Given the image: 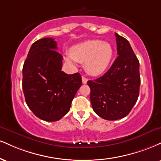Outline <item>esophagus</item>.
<instances>
[{"label": "esophagus", "mask_w": 161, "mask_h": 161, "mask_svg": "<svg viewBox=\"0 0 161 161\" xmlns=\"http://www.w3.org/2000/svg\"><path fill=\"white\" fill-rule=\"evenodd\" d=\"M82 83H83V84H86L87 82H88V79H87L86 77H85L84 75H82Z\"/></svg>", "instance_id": "obj_1"}]
</instances>
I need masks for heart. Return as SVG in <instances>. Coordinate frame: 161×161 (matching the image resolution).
Segmentation results:
<instances>
[{
  "instance_id": "obj_1",
  "label": "heart",
  "mask_w": 161,
  "mask_h": 161,
  "mask_svg": "<svg viewBox=\"0 0 161 161\" xmlns=\"http://www.w3.org/2000/svg\"><path fill=\"white\" fill-rule=\"evenodd\" d=\"M114 55L111 44L100 40H86L73 46L65 59L71 64L85 62V67L92 75H100L107 69Z\"/></svg>"
}]
</instances>
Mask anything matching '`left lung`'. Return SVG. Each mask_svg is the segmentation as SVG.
<instances>
[{
    "mask_svg": "<svg viewBox=\"0 0 161 161\" xmlns=\"http://www.w3.org/2000/svg\"><path fill=\"white\" fill-rule=\"evenodd\" d=\"M119 56L105 74L88 81L92 108L102 119L114 121L130 113L138 99L139 62L129 42L115 33Z\"/></svg>",
    "mask_w": 161,
    "mask_h": 161,
    "instance_id": "left-lung-1",
    "label": "left lung"
}]
</instances>
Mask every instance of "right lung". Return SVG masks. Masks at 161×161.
<instances>
[{
    "instance_id": "obj_1",
    "label": "right lung",
    "mask_w": 161,
    "mask_h": 161,
    "mask_svg": "<svg viewBox=\"0 0 161 161\" xmlns=\"http://www.w3.org/2000/svg\"><path fill=\"white\" fill-rule=\"evenodd\" d=\"M52 38L32 44L23 65L22 88L27 105L39 119L58 121L69 111L71 103L82 86L79 73L67 74L63 57Z\"/></svg>"
}]
</instances>
